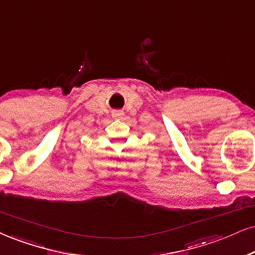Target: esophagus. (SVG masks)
<instances>
[{"label": "esophagus", "instance_id": "esophagus-1", "mask_svg": "<svg viewBox=\"0 0 255 255\" xmlns=\"http://www.w3.org/2000/svg\"><path fill=\"white\" fill-rule=\"evenodd\" d=\"M122 115H124V113L120 111L113 112V118H115V119H120V118H122Z\"/></svg>", "mask_w": 255, "mask_h": 255}]
</instances>
